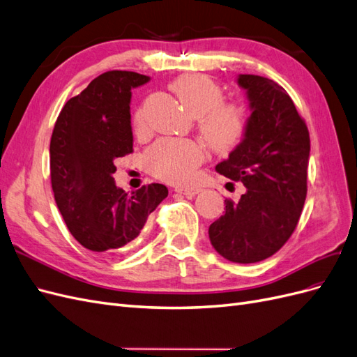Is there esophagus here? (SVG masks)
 Segmentation results:
<instances>
[{
    "label": "esophagus",
    "mask_w": 357,
    "mask_h": 357,
    "mask_svg": "<svg viewBox=\"0 0 357 357\" xmlns=\"http://www.w3.org/2000/svg\"><path fill=\"white\" fill-rule=\"evenodd\" d=\"M176 192L177 193H181V195H185L186 198H193L197 195V193H199L201 192V189H197V188H186V189H181V188H178V189H176Z\"/></svg>",
    "instance_id": "1"
}]
</instances>
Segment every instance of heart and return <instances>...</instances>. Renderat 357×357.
I'll return each instance as SVG.
<instances>
[{"instance_id":"heart-1","label":"heart","mask_w":357,"mask_h":357,"mask_svg":"<svg viewBox=\"0 0 357 357\" xmlns=\"http://www.w3.org/2000/svg\"><path fill=\"white\" fill-rule=\"evenodd\" d=\"M185 109L199 117V131L205 142L219 153H228L238 146L245 135L247 114L240 104L223 102V89L208 75L183 74L171 83ZM134 128L142 129L144 116L142 110L134 114ZM205 150L190 139H159L144 155V165L158 178L189 185L202 164Z\"/></svg>"}]
</instances>
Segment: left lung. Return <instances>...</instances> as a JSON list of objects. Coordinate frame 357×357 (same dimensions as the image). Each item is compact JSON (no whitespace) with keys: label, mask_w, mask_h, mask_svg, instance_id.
<instances>
[{"label":"left lung","mask_w":357,"mask_h":357,"mask_svg":"<svg viewBox=\"0 0 357 357\" xmlns=\"http://www.w3.org/2000/svg\"><path fill=\"white\" fill-rule=\"evenodd\" d=\"M250 116L243 142L215 171L241 181L238 202L213 222L214 250L235 264H255L273 256L294 234L307 197L310 134L296 107L278 83L240 74Z\"/></svg>","instance_id":"8db88e82"}]
</instances>
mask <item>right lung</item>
I'll return each instance as SVG.
<instances>
[{
	"mask_svg": "<svg viewBox=\"0 0 357 357\" xmlns=\"http://www.w3.org/2000/svg\"><path fill=\"white\" fill-rule=\"evenodd\" d=\"M150 80L134 71H107L61 110L50 139L55 201L71 235L92 252L131 243L149 214L168 197L152 183L132 195L116 186L114 160L132 152V89Z\"/></svg>",
	"mask_w": 357,
	"mask_h": 357,
	"instance_id": "add662e5",
	"label": "right lung"
}]
</instances>
